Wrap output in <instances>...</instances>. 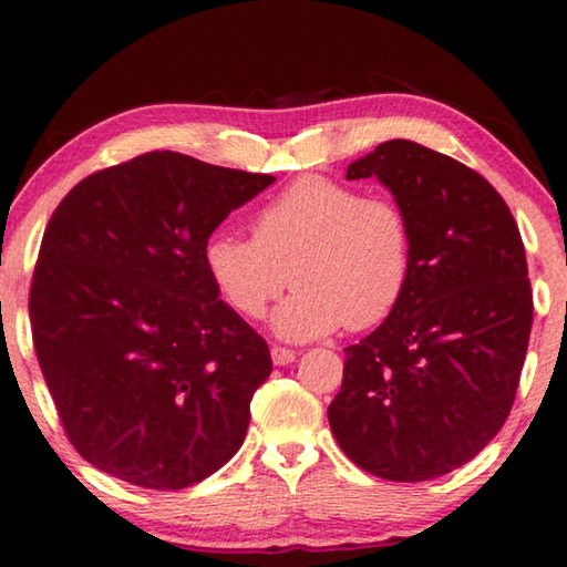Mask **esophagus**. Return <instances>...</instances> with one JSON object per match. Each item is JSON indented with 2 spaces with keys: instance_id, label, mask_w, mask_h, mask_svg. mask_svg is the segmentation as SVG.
<instances>
[{
  "instance_id": "obj_1",
  "label": "esophagus",
  "mask_w": 567,
  "mask_h": 567,
  "mask_svg": "<svg viewBox=\"0 0 567 567\" xmlns=\"http://www.w3.org/2000/svg\"><path fill=\"white\" fill-rule=\"evenodd\" d=\"M271 359L276 367H289L291 361L296 359V351L293 349H284V347H274L271 349Z\"/></svg>"
}]
</instances>
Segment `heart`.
<instances>
[{"label":"heart","mask_w":567,"mask_h":567,"mask_svg":"<svg viewBox=\"0 0 567 567\" xmlns=\"http://www.w3.org/2000/svg\"><path fill=\"white\" fill-rule=\"evenodd\" d=\"M203 266L244 319H261L291 278L271 327L278 339L311 341L344 323L371 329L396 309L412 274V228L396 203L306 175L258 210L254 238L210 234Z\"/></svg>","instance_id":"heart-1"}]
</instances>
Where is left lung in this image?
<instances>
[{
    "mask_svg": "<svg viewBox=\"0 0 567 567\" xmlns=\"http://www.w3.org/2000/svg\"><path fill=\"white\" fill-rule=\"evenodd\" d=\"M377 178L410 218L412 274L396 309L347 347L329 424L347 457L392 482L470 462L513 410L533 327L525 246L480 173L412 141L347 168Z\"/></svg>",
    "mask_w": 567,
    "mask_h": 567,
    "instance_id": "obj_1",
    "label": "left lung"
}]
</instances>
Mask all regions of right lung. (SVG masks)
Segmentation results:
<instances>
[{"mask_svg":"<svg viewBox=\"0 0 567 567\" xmlns=\"http://www.w3.org/2000/svg\"><path fill=\"white\" fill-rule=\"evenodd\" d=\"M274 181L153 151L90 175L52 213L32 339L64 432L92 467L183 489L244 444L274 364L220 301L203 246Z\"/></svg>","mask_w":567,"mask_h":567,"instance_id":"add662e5","label":"right lung"}]
</instances>
